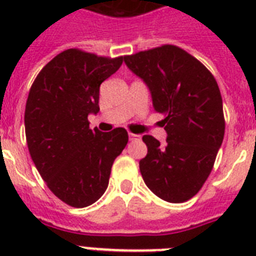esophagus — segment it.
I'll return each mask as SVG.
<instances>
[{
	"label": "esophagus",
	"instance_id": "esophagus-1",
	"mask_svg": "<svg viewBox=\"0 0 256 256\" xmlns=\"http://www.w3.org/2000/svg\"><path fill=\"white\" fill-rule=\"evenodd\" d=\"M128 138H130V140H140V136H138V134H132V132H128Z\"/></svg>",
	"mask_w": 256,
	"mask_h": 256
}]
</instances>
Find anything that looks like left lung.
<instances>
[{"label": "left lung", "mask_w": 256, "mask_h": 256, "mask_svg": "<svg viewBox=\"0 0 256 256\" xmlns=\"http://www.w3.org/2000/svg\"><path fill=\"white\" fill-rule=\"evenodd\" d=\"M124 61L148 85L168 132L166 144L142 138L148 146L140 160L142 178L160 199L186 202L208 178L224 136L218 84L206 66L174 45L124 56Z\"/></svg>", "instance_id": "8db88e82"}]
</instances>
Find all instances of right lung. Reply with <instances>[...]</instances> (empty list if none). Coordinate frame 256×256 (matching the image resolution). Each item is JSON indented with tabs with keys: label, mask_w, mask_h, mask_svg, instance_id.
<instances>
[{
	"label": "right lung",
	"mask_w": 256,
	"mask_h": 256,
	"mask_svg": "<svg viewBox=\"0 0 256 256\" xmlns=\"http://www.w3.org/2000/svg\"><path fill=\"white\" fill-rule=\"evenodd\" d=\"M124 57H98L80 49L62 52L44 66L30 88L25 108L26 142L50 191L72 207L96 202L108 188L114 160L128 132L88 128L100 112V86Z\"/></svg>",
	"instance_id": "1"
}]
</instances>
